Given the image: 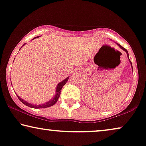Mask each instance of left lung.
I'll use <instances>...</instances> for the list:
<instances>
[{
    "instance_id": "obj_1",
    "label": "left lung",
    "mask_w": 146,
    "mask_h": 146,
    "mask_svg": "<svg viewBox=\"0 0 146 146\" xmlns=\"http://www.w3.org/2000/svg\"><path fill=\"white\" fill-rule=\"evenodd\" d=\"M116 44L117 45H118V46H119V48L122 49V50L123 51H124V52L126 53V54H127V57H128V60H129V62H130V64H131V67H132V71H133V68H132V62H131V61L130 60V59H129V54H128V51H127V50H126V49H125L124 48H123L122 46H121L120 44H118V43H116Z\"/></svg>"
}]
</instances>
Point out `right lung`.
<instances>
[{
    "label": "right lung",
    "mask_w": 146,
    "mask_h": 146,
    "mask_svg": "<svg viewBox=\"0 0 146 146\" xmlns=\"http://www.w3.org/2000/svg\"><path fill=\"white\" fill-rule=\"evenodd\" d=\"M39 37H40V36H37V37H36V38H33L32 40H34L35 38H39ZM25 44H24L23 46L21 47V48ZM21 48H20V49H21ZM14 59H15V58H14ZM69 78V77H67L66 79H65L64 80H63L62 81L59 82V83L57 84V87H56V89H55V93L54 96H53V97L52 98V99L49 100L48 102H45V103L40 104H35L30 103V102H28V101H26V100H24L23 98H20L19 96H18L17 94H16V95H17L18 99H19L20 101L22 102V103H23L24 104H25V105H26L27 106H29V107H30V108H42L50 107V106H52L53 105H54V104L57 102V100H58L59 97V96H60V94H61V89H62V87H63V86L65 85V83H67V81H68Z\"/></svg>",
    "instance_id": "1"
}]
</instances>
